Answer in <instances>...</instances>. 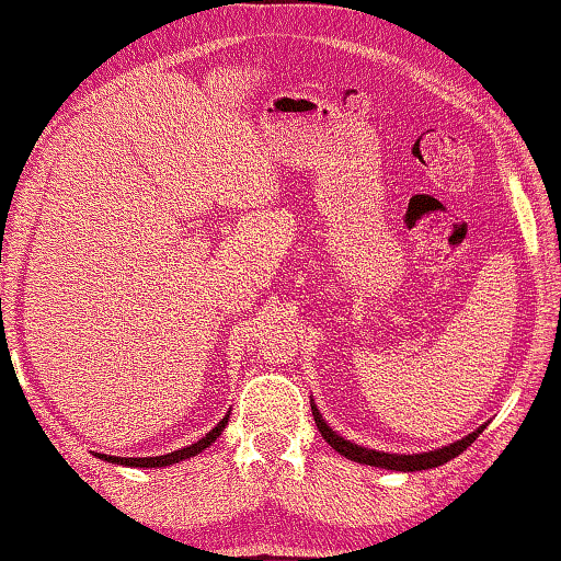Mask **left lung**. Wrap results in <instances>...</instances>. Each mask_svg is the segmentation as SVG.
Segmentation results:
<instances>
[{
  "mask_svg": "<svg viewBox=\"0 0 561 561\" xmlns=\"http://www.w3.org/2000/svg\"><path fill=\"white\" fill-rule=\"evenodd\" d=\"M312 403V400H309ZM312 415H314V423L320 433L324 436V440L330 443V446L337 450L340 456L350 458V461H357V463H365V466H378V468H388V471H428V468H438L443 463H448L450 458H456L458 454H463V450L471 446V443L479 438V433H483L486 425H481V428H476L473 433H468L461 440H454L448 443V446H440V448H433V450H425V454H386V450H375V448H365V446H357V443L342 438L337 431L330 428L328 421H324L320 408L312 403Z\"/></svg>",
  "mask_w": 561,
  "mask_h": 561,
  "instance_id": "1",
  "label": "left lung"
}]
</instances>
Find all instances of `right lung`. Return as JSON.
<instances>
[{"label":"right lung","mask_w":561,"mask_h":561,"mask_svg":"<svg viewBox=\"0 0 561 561\" xmlns=\"http://www.w3.org/2000/svg\"><path fill=\"white\" fill-rule=\"evenodd\" d=\"M229 415L231 413H227L221 417L219 423L214 425L211 431L206 433L204 438H198L196 443H191V446H183L181 450H171V454H165V456H150V458H121V456H105V454H98V458H103V461H107V463H118V466H130V468H163V466H173V463H181V461H186V458H194V456H198L201 450H206L208 446H211V443L221 436L224 433V428H227L229 425Z\"/></svg>","instance_id":"obj_1"}]
</instances>
